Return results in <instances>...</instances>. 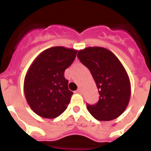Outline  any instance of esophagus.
I'll use <instances>...</instances> for the list:
<instances>
[{
    "label": "esophagus",
    "instance_id": "esophagus-1",
    "mask_svg": "<svg viewBox=\"0 0 151 151\" xmlns=\"http://www.w3.org/2000/svg\"><path fill=\"white\" fill-rule=\"evenodd\" d=\"M77 91L78 92V93H81V92H82V90H81V88H80V87H79V88L77 89Z\"/></svg>",
    "mask_w": 151,
    "mask_h": 151
}]
</instances>
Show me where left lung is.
Here are the masks:
<instances>
[{"label": "left lung", "instance_id": "left-lung-1", "mask_svg": "<svg viewBox=\"0 0 151 151\" xmlns=\"http://www.w3.org/2000/svg\"><path fill=\"white\" fill-rule=\"evenodd\" d=\"M77 57L90 70L99 91L98 103L86 104L89 112L99 121H110L120 116L131 96L129 77L120 61L102 47L80 50Z\"/></svg>", "mask_w": 151, "mask_h": 151}]
</instances>
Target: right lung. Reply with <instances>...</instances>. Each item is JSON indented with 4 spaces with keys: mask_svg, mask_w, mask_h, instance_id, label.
I'll return each instance as SVG.
<instances>
[{
    "mask_svg": "<svg viewBox=\"0 0 151 151\" xmlns=\"http://www.w3.org/2000/svg\"><path fill=\"white\" fill-rule=\"evenodd\" d=\"M77 50L55 46L43 51L34 60L24 80V93L35 113L55 119L65 112L73 92L68 89L65 70L74 61Z\"/></svg>",
    "mask_w": 151,
    "mask_h": 151,
    "instance_id": "right-lung-1",
    "label": "right lung"
}]
</instances>
